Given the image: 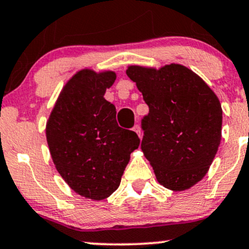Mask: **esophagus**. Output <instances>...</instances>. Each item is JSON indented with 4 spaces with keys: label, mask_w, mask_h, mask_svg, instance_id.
<instances>
[{
    "label": "esophagus",
    "mask_w": 249,
    "mask_h": 249,
    "mask_svg": "<svg viewBox=\"0 0 249 249\" xmlns=\"http://www.w3.org/2000/svg\"><path fill=\"white\" fill-rule=\"evenodd\" d=\"M133 130L135 131V133L137 134V135H139V137L140 139H141V128H140V125L139 124H136V125H134V128H133Z\"/></svg>",
    "instance_id": "34e87169"
}]
</instances>
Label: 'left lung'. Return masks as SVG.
<instances>
[{
    "label": "left lung",
    "instance_id": "1",
    "mask_svg": "<svg viewBox=\"0 0 249 249\" xmlns=\"http://www.w3.org/2000/svg\"><path fill=\"white\" fill-rule=\"evenodd\" d=\"M149 107L141 149L160 185L184 191L203 179L221 140L223 109L199 75L179 64L128 66Z\"/></svg>",
    "mask_w": 249,
    "mask_h": 249
}]
</instances>
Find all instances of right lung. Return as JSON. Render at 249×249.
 Listing matches in <instances>:
<instances>
[{"instance_id": "1", "label": "right lung", "mask_w": 249, "mask_h": 249, "mask_svg": "<svg viewBox=\"0 0 249 249\" xmlns=\"http://www.w3.org/2000/svg\"><path fill=\"white\" fill-rule=\"evenodd\" d=\"M115 72L85 69L61 89L46 124V141L55 169L78 195L93 200L109 197L139 148L133 130L119 127L116 109L104 98Z\"/></svg>"}]
</instances>
